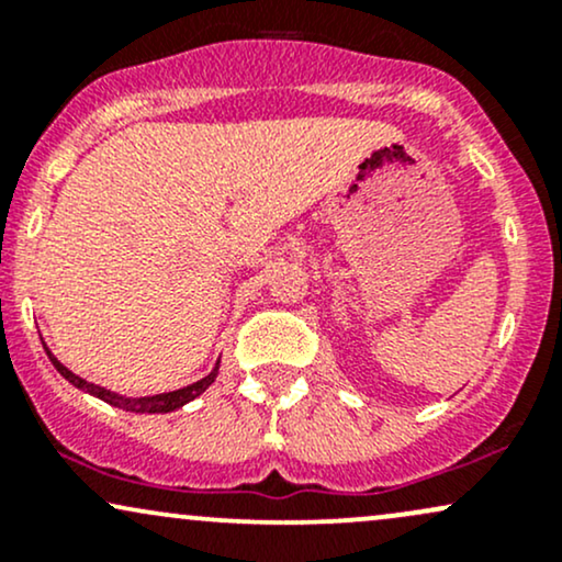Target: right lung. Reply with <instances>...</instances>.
<instances>
[{"label": "right lung", "instance_id": "right-lung-1", "mask_svg": "<svg viewBox=\"0 0 562 562\" xmlns=\"http://www.w3.org/2000/svg\"><path fill=\"white\" fill-rule=\"evenodd\" d=\"M44 348H47V346H44ZM47 357H49V362L55 364V370L60 372V375L66 378L68 383H74L76 389H81V391L92 393V396L102 398V402H105V404L119 406V409L137 412V415H166V412L179 409V406H184L187 402H192V398H198L200 393H203L205 389H209V385L214 383L216 375H218V362H216L214 370H211L209 375H205V378H200L198 383L184 385V389H179V391L156 393V396H139V398H132V396H121V393L108 391V389H102V385H94V383H89V380H83V378H79V375H74V372H70L66 364L57 362V359L53 357V351H49V348H47Z\"/></svg>", "mask_w": 562, "mask_h": 562}]
</instances>
